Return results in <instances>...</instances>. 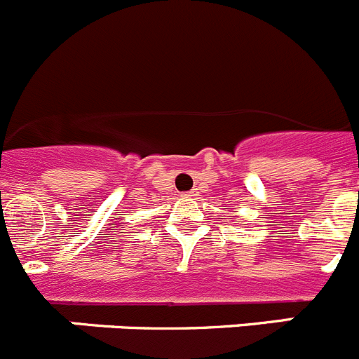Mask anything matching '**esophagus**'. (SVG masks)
Wrapping results in <instances>:
<instances>
[{
    "mask_svg": "<svg viewBox=\"0 0 359 359\" xmlns=\"http://www.w3.org/2000/svg\"><path fill=\"white\" fill-rule=\"evenodd\" d=\"M196 196H198V192H196V190H190V192H185V194H183V198H196Z\"/></svg>",
    "mask_w": 359,
    "mask_h": 359,
    "instance_id": "34e87169",
    "label": "esophagus"
}]
</instances>
